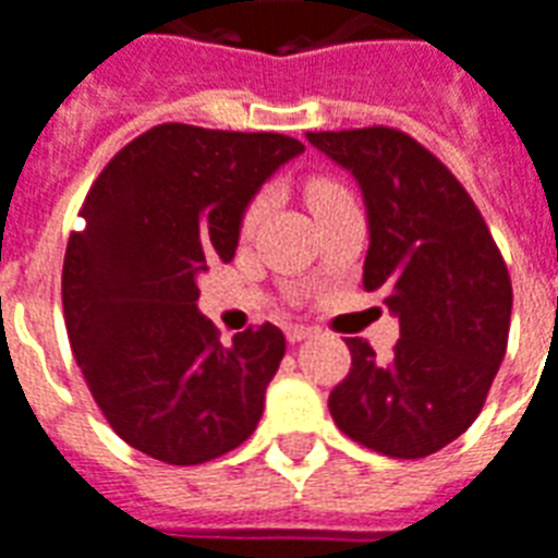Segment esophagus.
<instances>
[{
  "label": "esophagus",
  "mask_w": 558,
  "mask_h": 558,
  "mask_svg": "<svg viewBox=\"0 0 558 558\" xmlns=\"http://www.w3.org/2000/svg\"><path fill=\"white\" fill-rule=\"evenodd\" d=\"M314 329L312 326H303V324H291V326H284V338L291 343H300L305 341V338H312Z\"/></svg>",
  "instance_id": "1"
}]
</instances>
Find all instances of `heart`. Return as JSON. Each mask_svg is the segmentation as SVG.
Listing matches in <instances>:
<instances>
[{
  "mask_svg": "<svg viewBox=\"0 0 558 558\" xmlns=\"http://www.w3.org/2000/svg\"><path fill=\"white\" fill-rule=\"evenodd\" d=\"M347 191H343L341 184L332 182V179H308L305 182V199H308V205H312V211L317 215V211H324V208H329V205L341 203V199H347ZM264 211V199H255L250 208H246L244 215V229H253L255 223H258V217H262Z\"/></svg>",
  "mask_w": 558,
  "mask_h": 558,
  "instance_id": "1",
  "label": "heart"
}]
</instances>
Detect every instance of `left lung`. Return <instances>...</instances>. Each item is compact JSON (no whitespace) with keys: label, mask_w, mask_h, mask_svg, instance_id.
Returning <instances> with one entry per match:
<instances>
[{"label":"left lung","mask_w":558,"mask_h":558,"mask_svg":"<svg viewBox=\"0 0 558 558\" xmlns=\"http://www.w3.org/2000/svg\"><path fill=\"white\" fill-rule=\"evenodd\" d=\"M305 137L362 184L371 223L364 291H383L400 317L388 359L347 338L353 364L329 393V412L367 450L438 453L483 412L506 355V262L462 182L412 135L364 125Z\"/></svg>","instance_id":"8db88e82"}]
</instances>
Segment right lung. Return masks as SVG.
<instances>
[{
	"mask_svg": "<svg viewBox=\"0 0 558 558\" xmlns=\"http://www.w3.org/2000/svg\"><path fill=\"white\" fill-rule=\"evenodd\" d=\"M276 132L161 123L90 184L70 234L61 300L70 347L120 438L167 464H203L255 433L284 335L220 343L196 276L232 262L241 217L276 167L303 153Z\"/></svg>",
	"mask_w": 558,
	"mask_h": 558,
	"instance_id": "add662e5",
	"label": "right lung"
}]
</instances>
